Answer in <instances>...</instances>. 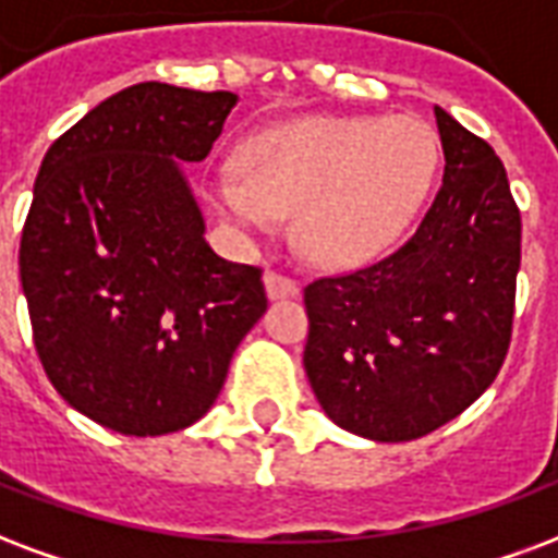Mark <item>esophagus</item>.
<instances>
[{
	"label": "esophagus",
	"mask_w": 558,
	"mask_h": 558,
	"mask_svg": "<svg viewBox=\"0 0 558 558\" xmlns=\"http://www.w3.org/2000/svg\"><path fill=\"white\" fill-rule=\"evenodd\" d=\"M266 295L271 301L292 299V295H299V283L278 271H266Z\"/></svg>",
	"instance_id": "esophagus-1"
}]
</instances>
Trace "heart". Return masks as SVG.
I'll list each match as a JSON object with an SVG mask.
<instances>
[{"label":"heart","mask_w":558,"mask_h":558,"mask_svg":"<svg viewBox=\"0 0 558 558\" xmlns=\"http://www.w3.org/2000/svg\"><path fill=\"white\" fill-rule=\"evenodd\" d=\"M435 171V135L416 118H307L254 135L242 174L221 171L209 195L245 233H268L278 213H295L304 257L352 268L405 233Z\"/></svg>","instance_id":"1"}]
</instances>
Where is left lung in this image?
<instances>
[{
  "instance_id": "obj_1",
  "label": "left lung",
  "mask_w": 558,
  "mask_h": 558,
  "mask_svg": "<svg viewBox=\"0 0 558 558\" xmlns=\"http://www.w3.org/2000/svg\"><path fill=\"white\" fill-rule=\"evenodd\" d=\"M444 185L414 236L352 275L307 283L304 369L352 435L402 444L456 420L511 342L521 209L488 142L435 106Z\"/></svg>"
}]
</instances>
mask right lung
<instances>
[{
  "instance_id": "obj_1",
  "label": "right lung",
  "mask_w": 558,
  "mask_h": 558,
  "mask_svg": "<svg viewBox=\"0 0 558 558\" xmlns=\"http://www.w3.org/2000/svg\"><path fill=\"white\" fill-rule=\"evenodd\" d=\"M236 94L142 82L40 162L20 239L37 357L61 399L132 437L192 426L266 313L263 271L218 257L180 162H204Z\"/></svg>"
}]
</instances>
